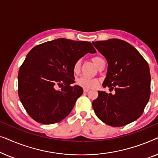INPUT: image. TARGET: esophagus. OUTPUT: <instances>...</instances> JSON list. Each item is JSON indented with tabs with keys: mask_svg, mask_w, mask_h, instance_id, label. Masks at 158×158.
Instances as JSON below:
<instances>
[{
	"mask_svg": "<svg viewBox=\"0 0 158 158\" xmlns=\"http://www.w3.org/2000/svg\"><path fill=\"white\" fill-rule=\"evenodd\" d=\"M88 90H89L87 89V88H84V89H83V92H84V93H87V92H88Z\"/></svg>",
	"mask_w": 158,
	"mask_h": 158,
	"instance_id": "esophagus-1",
	"label": "esophagus"
}]
</instances>
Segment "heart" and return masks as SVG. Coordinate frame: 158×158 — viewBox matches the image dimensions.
Wrapping results in <instances>:
<instances>
[{
  "label": "heart",
  "mask_w": 158,
  "mask_h": 158,
  "mask_svg": "<svg viewBox=\"0 0 158 158\" xmlns=\"http://www.w3.org/2000/svg\"><path fill=\"white\" fill-rule=\"evenodd\" d=\"M92 61L94 62L96 66L98 67L101 62L103 61V60L101 57L98 56H95L92 57ZM81 69V61L77 60L75 62L74 65H73V72L75 73H78ZM77 85H79L81 87L84 88H87V89H90V88H94L96 87L97 85L98 84V81L96 78H91V77H81L77 81Z\"/></svg>",
  "instance_id": "heart-1"
}]
</instances>
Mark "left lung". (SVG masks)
I'll return each instance as SVG.
<instances>
[{
	"label": "left lung",
	"mask_w": 158,
	"mask_h": 158,
	"mask_svg": "<svg viewBox=\"0 0 158 158\" xmlns=\"http://www.w3.org/2000/svg\"><path fill=\"white\" fill-rule=\"evenodd\" d=\"M92 43L108 62L103 86L115 90L114 95L98 91V98L92 103L95 114L109 126H125L142 115L150 99L148 63L125 41L112 39Z\"/></svg>",
	"instance_id": "obj_1"
}]
</instances>
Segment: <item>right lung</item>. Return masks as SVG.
I'll return each instance as SVG.
<instances>
[{
    "label": "right lung",
    "mask_w": 158,
    "mask_h": 158,
    "mask_svg": "<svg viewBox=\"0 0 158 158\" xmlns=\"http://www.w3.org/2000/svg\"><path fill=\"white\" fill-rule=\"evenodd\" d=\"M96 53L90 42L57 39L36 45L19 70V97L36 122L55 124L64 119L83 94L74 83L73 65L86 54Z\"/></svg>",
    "instance_id": "right-lung-1"
}]
</instances>
